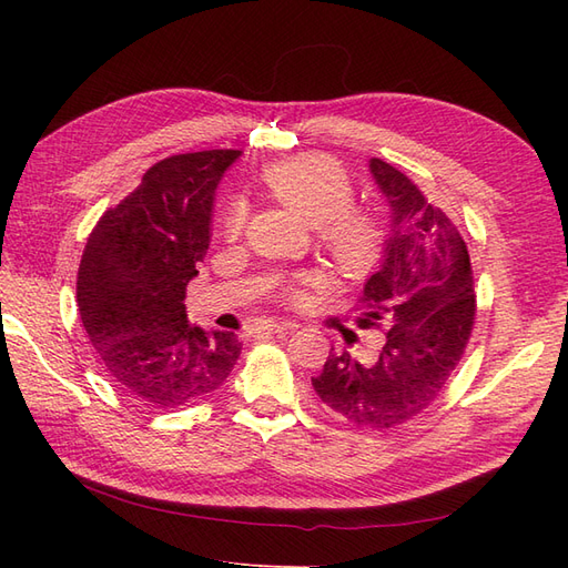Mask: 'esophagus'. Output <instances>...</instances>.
<instances>
[{
  "label": "esophagus",
  "mask_w": 568,
  "mask_h": 568,
  "mask_svg": "<svg viewBox=\"0 0 568 568\" xmlns=\"http://www.w3.org/2000/svg\"><path fill=\"white\" fill-rule=\"evenodd\" d=\"M296 322H270V324H261L255 326L251 334H282V332H291L296 329Z\"/></svg>",
  "instance_id": "34e87169"
}]
</instances>
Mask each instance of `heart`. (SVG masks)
<instances>
[{"label": "heart", "instance_id": "obj_1", "mask_svg": "<svg viewBox=\"0 0 568 568\" xmlns=\"http://www.w3.org/2000/svg\"><path fill=\"white\" fill-rule=\"evenodd\" d=\"M263 180L286 209L317 227L322 251L336 270L363 274L379 261L384 248L382 222L365 209H353V182L336 161L298 156L267 168ZM244 222L246 205L236 201L225 217V232L236 236L244 230Z\"/></svg>", "mask_w": 568, "mask_h": 568}]
</instances>
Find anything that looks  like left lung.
Segmentation results:
<instances>
[{"label":"left lung","mask_w":568,"mask_h":568,"mask_svg":"<svg viewBox=\"0 0 568 568\" xmlns=\"http://www.w3.org/2000/svg\"><path fill=\"white\" fill-rule=\"evenodd\" d=\"M369 173L386 196L390 232L357 322L384 324L386 346L369 363L329 355L313 388L353 424L390 428L438 398L467 348L476 298L469 251L450 217L382 159H369Z\"/></svg>","instance_id":"obj_1"}]
</instances>
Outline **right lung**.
<instances>
[{
    "instance_id": "obj_1",
    "label": "right lung",
    "mask_w": 568,
    "mask_h": 568,
    "mask_svg": "<svg viewBox=\"0 0 568 568\" xmlns=\"http://www.w3.org/2000/svg\"><path fill=\"white\" fill-rule=\"evenodd\" d=\"M242 151L180 153L151 165L84 246L78 307L101 365L136 400L178 407L213 393L242 353L232 332L186 320V284L211 244L215 189Z\"/></svg>"
}]
</instances>
